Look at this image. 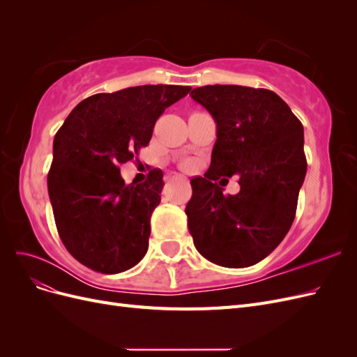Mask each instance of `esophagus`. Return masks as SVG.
Wrapping results in <instances>:
<instances>
[{
	"mask_svg": "<svg viewBox=\"0 0 357 357\" xmlns=\"http://www.w3.org/2000/svg\"><path fill=\"white\" fill-rule=\"evenodd\" d=\"M172 178H174V177H172ZM176 178H177V176H176Z\"/></svg>",
	"mask_w": 357,
	"mask_h": 357,
	"instance_id": "34e87169",
	"label": "esophagus"
}]
</instances>
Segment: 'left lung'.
<instances>
[{"label": "left lung", "mask_w": 357, "mask_h": 357, "mask_svg": "<svg viewBox=\"0 0 357 357\" xmlns=\"http://www.w3.org/2000/svg\"><path fill=\"white\" fill-rule=\"evenodd\" d=\"M190 96L218 125L211 164L190 180L188 226L210 262L244 268L261 262L294 223L307 172L304 126L280 96L238 84H208ZM239 176L241 192L223 196L215 183Z\"/></svg>", "instance_id": "1"}]
</instances>
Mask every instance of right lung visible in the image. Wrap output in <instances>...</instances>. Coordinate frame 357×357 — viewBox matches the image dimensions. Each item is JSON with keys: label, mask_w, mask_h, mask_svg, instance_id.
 Here are the masks:
<instances>
[{"label": "right lung", "mask_w": 357, "mask_h": 357, "mask_svg": "<svg viewBox=\"0 0 357 357\" xmlns=\"http://www.w3.org/2000/svg\"><path fill=\"white\" fill-rule=\"evenodd\" d=\"M190 89L144 84L96 93L75 105L59 128L49 198L63 245L84 266L117 274L144 257L164 174L152 169L144 183L125 185L121 165L149 144L159 116Z\"/></svg>", "instance_id": "add662e5"}]
</instances>
